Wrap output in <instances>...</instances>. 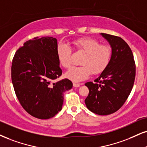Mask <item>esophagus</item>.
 Here are the masks:
<instances>
[{
  "instance_id": "esophagus-1",
  "label": "esophagus",
  "mask_w": 147,
  "mask_h": 147,
  "mask_svg": "<svg viewBox=\"0 0 147 147\" xmlns=\"http://www.w3.org/2000/svg\"><path fill=\"white\" fill-rule=\"evenodd\" d=\"M73 85H74V87H79V86H80V83L74 82V83H73Z\"/></svg>"
}]
</instances>
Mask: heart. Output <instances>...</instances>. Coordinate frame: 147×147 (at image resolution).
<instances>
[{
  "label": "heart",
  "instance_id": "heart-1",
  "mask_svg": "<svg viewBox=\"0 0 147 147\" xmlns=\"http://www.w3.org/2000/svg\"><path fill=\"white\" fill-rule=\"evenodd\" d=\"M75 50L84 54L80 61L82 66L74 67L65 74V76L73 82L86 79L93 74L97 75L107 68L111 59V49L106 45L100 44L93 38L84 37L73 41ZM59 63L64 68H69L72 64V50L68 45L60 43L57 47Z\"/></svg>",
  "mask_w": 147,
  "mask_h": 147
}]
</instances>
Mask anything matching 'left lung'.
Here are the masks:
<instances>
[{
    "instance_id": "1",
    "label": "left lung",
    "mask_w": 147,
    "mask_h": 147,
    "mask_svg": "<svg viewBox=\"0 0 147 147\" xmlns=\"http://www.w3.org/2000/svg\"><path fill=\"white\" fill-rule=\"evenodd\" d=\"M101 35L111 46V59L94 82L85 84L89 93L84 101L93 113L108 115L120 109L129 97L135 80L136 64L131 48L122 38Z\"/></svg>"
}]
</instances>
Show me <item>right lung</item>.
Listing matches in <instances>:
<instances>
[{
    "mask_svg": "<svg viewBox=\"0 0 147 147\" xmlns=\"http://www.w3.org/2000/svg\"><path fill=\"white\" fill-rule=\"evenodd\" d=\"M56 38L35 37L16 51L11 65V80L21 106L29 115L48 119L62 109L63 94L73 84L62 75Z\"/></svg>",
    "mask_w": 147,
    "mask_h": 147,
    "instance_id": "1",
    "label": "right lung"
}]
</instances>
